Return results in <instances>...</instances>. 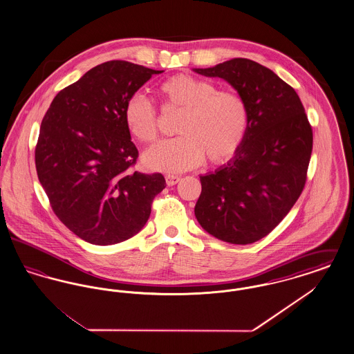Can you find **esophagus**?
Returning a JSON list of instances; mask_svg holds the SVG:
<instances>
[{
    "mask_svg": "<svg viewBox=\"0 0 354 354\" xmlns=\"http://www.w3.org/2000/svg\"><path fill=\"white\" fill-rule=\"evenodd\" d=\"M180 180V176L178 175H166V183L169 185H175Z\"/></svg>",
    "mask_w": 354,
    "mask_h": 354,
    "instance_id": "1",
    "label": "esophagus"
}]
</instances>
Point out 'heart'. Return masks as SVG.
<instances>
[{"mask_svg":"<svg viewBox=\"0 0 354 354\" xmlns=\"http://www.w3.org/2000/svg\"><path fill=\"white\" fill-rule=\"evenodd\" d=\"M163 110L182 111L176 134L143 155V163L153 171L182 172L207 160L220 165L240 150L250 130V106L234 90H219L212 81L176 74L159 84ZM123 119L136 140L150 145L159 136L158 118L151 103L133 95L124 104Z\"/></svg>","mask_w":354,"mask_h":354,"instance_id":"1","label":"heart"}]
</instances>
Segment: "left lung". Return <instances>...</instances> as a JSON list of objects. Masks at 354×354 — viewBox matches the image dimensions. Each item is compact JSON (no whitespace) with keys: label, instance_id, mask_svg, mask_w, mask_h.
<instances>
[{"label":"left lung","instance_id":"left-lung-1","mask_svg":"<svg viewBox=\"0 0 354 354\" xmlns=\"http://www.w3.org/2000/svg\"><path fill=\"white\" fill-rule=\"evenodd\" d=\"M232 84L250 106V130L235 156L201 176L195 216L231 244H251L272 232L303 192L313 147L312 126L292 86L247 58L195 68Z\"/></svg>","mask_w":354,"mask_h":354}]
</instances>
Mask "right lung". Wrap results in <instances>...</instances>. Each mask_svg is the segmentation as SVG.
Returning a JSON list of instances; mask_svg holds the SVG:
<instances>
[{
	"instance_id": "add662e5",
	"label": "right lung",
	"mask_w": 354,
	"mask_h": 354,
	"mask_svg": "<svg viewBox=\"0 0 354 354\" xmlns=\"http://www.w3.org/2000/svg\"><path fill=\"white\" fill-rule=\"evenodd\" d=\"M109 61L61 90L42 119L35 169L57 218L84 241L111 245L136 235L166 187L162 174L134 171L138 149L124 104L153 74Z\"/></svg>"
}]
</instances>
